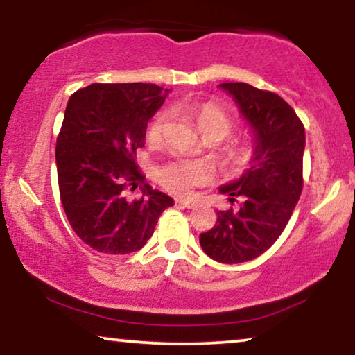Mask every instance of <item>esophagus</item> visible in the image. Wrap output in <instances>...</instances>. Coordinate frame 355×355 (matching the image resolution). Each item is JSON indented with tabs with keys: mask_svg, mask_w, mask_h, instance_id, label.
<instances>
[{
	"mask_svg": "<svg viewBox=\"0 0 355 355\" xmlns=\"http://www.w3.org/2000/svg\"><path fill=\"white\" fill-rule=\"evenodd\" d=\"M177 204H180V206H183V207H188V209H193L194 206H196V202L191 201V199H177Z\"/></svg>",
	"mask_w": 355,
	"mask_h": 355,
	"instance_id": "34e87169",
	"label": "esophagus"
}]
</instances>
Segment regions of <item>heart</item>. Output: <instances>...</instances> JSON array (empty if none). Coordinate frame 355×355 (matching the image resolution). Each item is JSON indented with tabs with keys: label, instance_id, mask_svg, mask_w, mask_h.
I'll return each instance as SVG.
<instances>
[{
	"label": "heart",
	"instance_id": "obj_1",
	"mask_svg": "<svg viewBox=\"0 0 355 355\" xmlns=\"http://www.w3.org/2000/svg\"><path fill=\"white\" fill-rule=\"evenodd\" d=\"M194 122L199 128V132L202 135L207 133H217L220 135V138H225L227 135L232 132L233 122L232 117L223 111L222 107H218L217 104L212 103H202V104H194L189 109ZM168 121H171V114L167 111L159 112L156 117L153 119V122L148 127V141L149 144H159L162 141L164 133H166ZM254 154V146L251 141H238L228 149V157L232 161L233 166H244ZM209 177H211V171L206 164L201 162H189V161H178L171 162L166 167H162L157 172V180L168 191L178 196H188L191 194L194 187L198 184L206 183Z\"/></svg>",
	"mask_w": 355,
	"mask_h": 355
}]
</instances>
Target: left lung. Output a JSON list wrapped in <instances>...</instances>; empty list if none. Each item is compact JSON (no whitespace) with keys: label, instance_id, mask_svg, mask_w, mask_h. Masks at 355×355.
I'll use <instances>...</instances> for the list:
<instances>
[{"label":"left lung","instance_id":"1","mask_svg":"<svg viewBox=\"0 0 355 355\" xmlns=\"http://www.w3.org/2000/svg\"><path fill=\"white\" fill-rule=\"evenodd\" d=\"M252 132L249 167L218 191L236 209L217 211V222L199 234L202 251L214 261L239 263L266 252L286 227L302 191L306 130L278 94L248 83H220Z\"/></svg>","mask_w":355,"mask_h":355}]
</instances>
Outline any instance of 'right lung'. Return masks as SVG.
Returning a JSON list of instances; mask_svg holds the SVG:
<instances>
[{"instance_id": "add662e5", "label": "right lung", "mask_w": 355, "mask_h": 355, "mask_svg": "<svg viewBox=\"0 0 355 355\" xmlns=\"http://www.w3.org/2000/svg\"><path fill=\"white\" fill-rule=\"evenodd\" d=\"M168 93L153 83H93L69 99L56 143L59 193L73 232L94 251H138L173 206L137 171L148 121ZM128 186L144 198L128 202Z\"/></svg>"}]
</instances>
